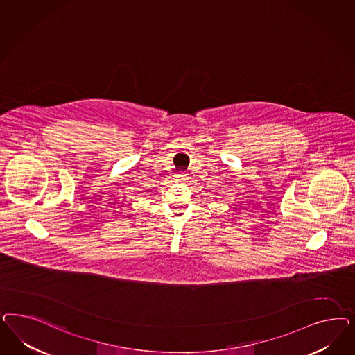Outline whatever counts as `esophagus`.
Returning a JSON list of instances; mask_svg holds the SVG:
<instances>
[{
	"label": "esophagus",
	"mask_w": 355,
	"mask_h": 355,
	"mask_svg": "<svg viewBox=\"0 0 355 355\" xmlns=\"http://www.w3.org/2000/svg\"><path fill=\"white\" fill-rule=\"evenodd\" d=\"M176 179L180 182H185V180H188V176H187V173H178Z\"/></svg>",
	"instance_id": "1"
}]
</instances>
